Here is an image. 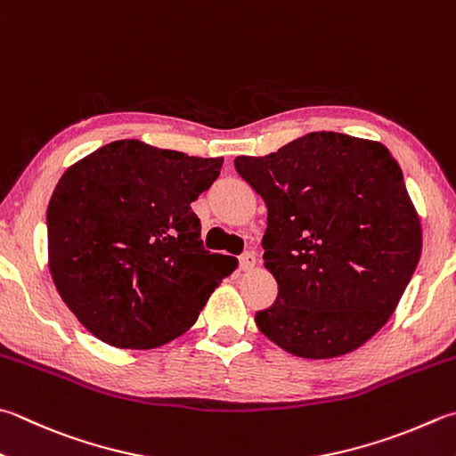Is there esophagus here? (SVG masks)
Here are the masks:
<instances>
[{"instance_id":"34e87169","label":"esophagus","mask_w":456,"mask_h":456,"mask_svg":"<svg viewBox=\"0 0 456 456\" xmlns=\"http://www.w3.org/2000/svg\"><path fill=\"white\" fill-rule=\"evenodd\" d=\"M254 265H256V256L252 252H246L240 256V270L248 272V270H252Z\"/></svg>"}]
</instances>
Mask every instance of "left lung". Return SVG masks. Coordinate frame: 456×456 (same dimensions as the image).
Returning a JSON list of instances; mask_svg holds the SVG:
<instances>
[{
	"label": "left lung",
	"mask_w": 456,
	"mask_h": 456,
	"mask_svg": "<svg viewBox=\"0 0 456 456\" xmlns=\"http://www.w3.org/2000/svg\"><path fill=\"white\" fill-rule=\"evenodd\" d=\"M234 167L268 208L264 265L278 297L256 314L257 330L305 359L362 347L387 323L423 248L399 162L381 142L322 131Z\"/></svg>",
	"instance_id": "left-lung-1"
}]
</instances>
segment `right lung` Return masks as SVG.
<instances>
[{
	"instance_id": "add662e5",
	"label": "right lung",
	"mask_w": 456,
	"mask_h": 456,
	"mask_svg": "<svg viewBox=\"0 0 456 456\" xmlns=\"http://www.w3.org/2000/svg\"><path fill=\"white\" fill-rule=\"evenodd\" d=\"M224 159L125 139L69 167L47 206L49 272L94 338L152 349L199 320L238 260L210 254L191 204Z\"/></svg>"
}]
</instances>
